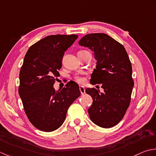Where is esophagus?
<instances>
[{
    "mask_svg": "<svg viewBox=\"0 0 156 156\" xmlns=\"http://www.w3.org/2000/svg\"><path fill=\"white\" fill-rule=\"evenodd\" d=\"M79 90H80L81 94H84L85 93V87L83 86H82V85H80V86H79Z\"/></svg>",
    "mask_w": 156,
    "mask_h": 156,
    "instance_id": "esophagus-1",
    "label": "esophagus"
}]
</instances>
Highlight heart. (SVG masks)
Instances as JSON below:
<instances>
[{
  "label": "heart",
  "instance_id": "heart-1",
  "mask_svg": "<svg viewBox=\"0 0 156 156\" xmlns=\"http://www.w3.org/2000/svg\"><path fill=\"white\" fill-rule=\"evenodd\" d=\"M75 80L79 83H83L84 79L81 77V76H77V77H75Z\"/></svg>",
  "mask_w": 156,
  "mask_h": 156
}]
</instances>
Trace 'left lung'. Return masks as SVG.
Instances as JSON below:
<instances>
[{
  "instance_id": "obj_1",
  "label": "left lung",
  "mask_w": 156,
  "mask_h": 156,
  "mask_svg": "<svg viewBox=\"0 0 156 156\" xmlns=\"http://www.w3.org/2000/svg\"><path fill=\"white\" fill-rule=\"evenodd\" d=\"M79 44L94 52L96 67L90 83L101 84L104 89L103 93L95 88L85 90L93 99L89 116L96 125L111 128L122 119L131 102L134 86L131 62L125 47L106 34L85 35Z\"/></svg>"
}]
</instances>
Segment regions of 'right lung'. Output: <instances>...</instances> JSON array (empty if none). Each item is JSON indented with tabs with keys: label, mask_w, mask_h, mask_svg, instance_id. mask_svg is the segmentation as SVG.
Masks as SVG:
<instances>
[{
	"label": "right lung",
	"mask_w": 156,
	"mask_h": 156,
	"mask_svg": "<svg viewBox=\"0 0 156 156\" xmlns=\"http://www.w3.org/2000/svg\"><path fill=\"white\" fill-rule=\"evenodd\" d=\"M77 37L75 34L48 36L33 44L25 56L19 94L28 119L40 131L58 129L69 106L81 95L78 84L73 81L58 91L53 87L65 52Z\"/></svg>",
	"instance_id": "add662e5"
}]
</instances>
